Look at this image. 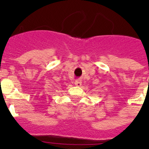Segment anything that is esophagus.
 Segmentation results:
<instances>
[{
    "instance_id": "34e87169",
    "label": "esophagus",
    "mask_w": 149,
    "mask_h": 149,
    "mask_svg": "<svg viewBox=\"0 0 149 149\" xmlns=\"http://www.w3.org/2000/svg\"><path fill=\"white\" fill-rule=\"evenodd\" d=\"M74 84H75L77 86H81V85H82V82H81V80H77V81H75V82H74Z\"/></svg>"
}]
</instances>
